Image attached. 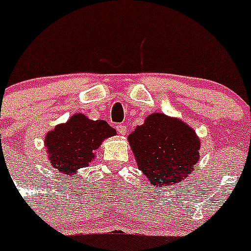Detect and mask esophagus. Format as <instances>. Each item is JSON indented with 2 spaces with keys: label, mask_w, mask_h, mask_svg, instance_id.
<instances>
[{
  "label": "esophagus",
  "mask_w": 251,
  "mask_h": 251,
  "mask_svg": "<svg viewBox=\"0 0 251 251\" xmlns=\"http://www.w3.org/2000/svg\"><path fill=\"white\" fill-rule=\"evenodd\" d=\"M115 129H117V132H118L121 136H124V134L127 133V126H124V124H117V126H115Z\"/></svg>",
  "instance_id": "34e87169"
}]
</instances>
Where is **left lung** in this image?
<instances>
[{
  "label": "left lung",
  "mask_w": 251,
  "mask_h": 251,
  "mask_svg": "<svg viewBox=\"0 0 251 251\" xmlns=\"http://www.w3.org/2000/svg\"><path fill=\"white\" fill-rule=\"evenodd\" d=\"M137 166L156 186H170L191 175L200 159L201 142L179 118L152 113L128 136Z\"/></svg>",
  "instance_id": "obj_1"
}]
</instances>
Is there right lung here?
<instances>
[{
	"mask_svg": "<svg viewBox=\"0 0 251 251\" xmlns=\"http://www.w3.org/2000/svg\"><path fill=\"white\" fill-rule=\"evenodd\" d=\"M114 136L117 130L105 121H92L83 113H76L49 130L44 143L50 165L60 174L75 176L80 168L94 161L101 143Z\"/></svg>",
	"mask_w": 251,
	"mask_h": 251,
	"instance_id": "add662e5",
	"label": "right lung"
}]
</instances>
